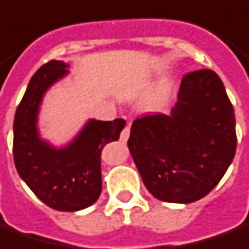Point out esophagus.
Returning a JSON list of instances; mask_svg holds the SVG:
<instances>
[{"mask_svg": "<svg viewBox=\"0 0 249 249\" xmlns=\"http://www.w3.org/2000/svg\"><path fill=\"white\" fill-rule=\"evenodd\" d=\"M129 129H131V124H126L123 132H121V136H120V140H121V143H125L128 138H129Z\"/></svg>", "mask_w": 249, "mask_h": 249, "instance_id": "1", "label": "esophagus"}]
</instances>
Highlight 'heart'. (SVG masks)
Instances as JSON below:
<instances>
[{
	"label": "heart",
	"instance_id": "obj_1",
	"mask_svg": "<svg viewBox=\"0 0 249 249\" xmlns=\"http://www.w3.org/2000/svg\"><path fill=\"white\" fill-rule=\"evenodd\" d=\"M166 91H167V86L160 89V94L155 96L151 102L148 103V107H151V109H157V107H160V105L165 102V99H166Z\"/></svg>",
	"mask_w": 249,
	"mask_h": 249
}]
</instances>
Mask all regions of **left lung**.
<instances>
[{"label":"left lung","mask_w":249,"mask_h":249,"mask_svg":"<svg viewBox=\"0 0 249 249\" xmlns=\"http://www.w3.org/2000/svg\"><path fill=\"white\" fill-rule=\"evenodd\" d=\"M236 146L234 109L211 69L184 76L172 113L135 120L128 140L148 192L169 203L207 195L231 166Z\"/></svg>","instance_id":"1"}]
</instances>
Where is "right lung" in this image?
Here are the masks:
<instances>
[{"label":"right lung","mask_w":249,"mask_h":249,"mask_svg":"<svg viewBox=\"0 0 249 249\" xmlns=\"http://www.w3.org/2000/svg\"><path fill=\"white\" fill-rule=\"evenodd\" d=\"M68 68L64 61H49L31 77L15 114L13 158L21 180L45 204L58 211H79L101 195V153L120 139L125 121L91 118L64 147L40 138L38 116L43 96L69 73Z\"/></svg>","instance_id":"obj_1"}]
</instances>
